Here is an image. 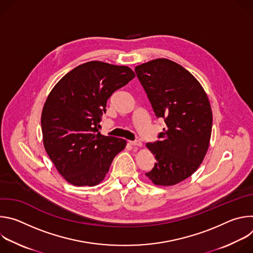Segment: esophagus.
Returning a JSON list of instances; mask_svg holds the SVG:
<instances>
[{
	"instance_id": "obj_1",
	"label": "esophagus",
	"mask_w": 253,
	"mask_h": 253,
	"mask_svg": "<svg viewBox=\"0 0 253 253\" xmlns=\"http://www.w3.org/2000/svg\"><path fill=\"white\" fill-rule=\"evenodd\" d=\"M129 143L131 144V145H133V146H138V147H141V146H142V142H141V141H139V140L129 141Z\"/></svg>"
}]
</instances>
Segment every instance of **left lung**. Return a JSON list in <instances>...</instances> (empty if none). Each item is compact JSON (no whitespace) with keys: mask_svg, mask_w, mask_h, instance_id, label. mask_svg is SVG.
Returning a JSON list of instances; mask_svg holds the SVG:
<instances>
[{"mask_svg":"<svg viewBox=\"0 0 253 253\" xmlns=\"http://www.w3.org/2000/svg\"><path fill=\"white\" fill-rule=\"evenodd\" d=\"M157 118L166 124L159 140L147 143L156 163L146 176L170 186L191 176L207 152L212 129L208 97L195 77L179 64L156 59L135 67Z\"/></svg>","mask_w":253,"mask_h":253,"instance_id":"obj_1","label":"left lung"}]
</instances>
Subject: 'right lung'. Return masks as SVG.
Returning <instances> with one entry per match:
<instances>
[{
    "instance_id": "add662e5",
    "label": "right lung",
    "mask_w": 253,
    "mask_h": 253,
    "mask_svg": "<svg viewBox=\"0 0 253 253\" xmlns=\"http://www.w3.org/2000/svg\"><path fill=\"white\" fill-rule=\"evenodd\" d=\"M135 77L127 66L99 61L82 64L52 89L42 112L45 149L59 173L75 186H95L126 146L98 128L107 100Z\"/></svg>"
}]
</instances>
